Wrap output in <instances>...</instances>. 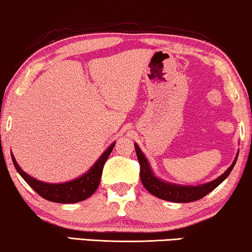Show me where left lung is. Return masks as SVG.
Wrapping results in <instances>:
<instances>
[{"instance_id": "left-lung-1", "label": "left lung", "mask_w": 252, "mask_h": 252, "mask_svg": "<svg viewBox=\"0 0 252 252\" xmlns=\"http://www.w3.org/2000/svg\"><path fill=\"white\" fill-rule=\"evenodd\" d=\"M135 149L139 165H141L139 177H141L143 186H144L150 193L154 194L155 196L172 202H192L202 199V197L206 196L207 194L211 193L213 189H215L216 187H218L219 185L230 174V172L232 171V168H234L237 160L236 157L235 158L234 163L231 164V166L229 167L221 177L211 181V183L199 185V186H179V185L165 183V181H161L159 180L158 178H156L154 176V173H152L151 168H150L148 159H146L145 156L143 155V152L141 151V149L138 148V145L135 144Z\"/></svg>"}]
</instances>
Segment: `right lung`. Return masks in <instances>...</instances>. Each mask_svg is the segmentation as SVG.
I'll return each instance as SVG.
<instances>
[{
	"instance_id": "add662e5",
	"label": "right lung",
	"mask_w": 252,
	"mask_h": 252,
	"mask_svg": "<svg viewBox=\"0 0 252 252\" xmlns=\"http://www.w3.org/2000/svg\"><path fill=\"white\" fill-rule=\"evenodd\" d=\"M115 143H113L103 155L97 159L96 163L93 165V167L89 170L84 176L78 178V179L68 181L63 184H47L39 181L34 178L30 177L29 174L22 170L16 163L14 156H11L12 163H14L16 170L21 174V177L27 181L29 186L33 190L39 194L41 197L49 200L52 202L58 203H75L80 202L82 200H86L87 197L93 195V193L97 189L98 184H100L101 176H102L103 165L109 157V155L113 151Z\"/></svg>"
}]
</instances>
